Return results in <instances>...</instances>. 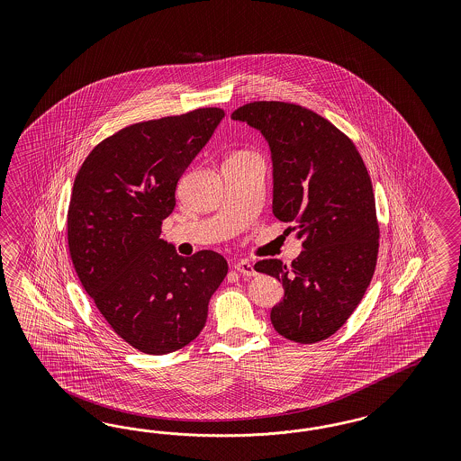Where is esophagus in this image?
I'll use <instances>...</instances> for the list:
<instances>
[{"mask_svg": "<svg viewBox=\"0 0 461 461\" xmlns=\"http://www.w3.org/2000/svg\"><path fill=\"white\" fill-rule=\"evenodd\" d=\"M235 270L240 272L241 276H247V277H253V276H257L255 268H253L250 262H247V260H241V262L235 264Z\"/></svg>", "mask_w": 461, "mask_h": 461, "instance_id": "obj_1", "label": "esophagus"}]
</instances>
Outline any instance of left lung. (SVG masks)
<instances>
[{"mask_svg": "<svg viewBox=\"0 0 461 461\" xmlns=\"http://www.w3.org/2000/svg\"><path fill=\"white\" fill-rule=\"evenodd\" d=\"M262 131L274 162L276 218L303 240L291 266L276 258L255 270L279 279L284 299L270 311L279 335L318 343L348 321L374 277L377 211L368 170L355 143L304 106L253 101L231 113Z\"/></svg>", "mask_w": 461, "mask_h": 461, "instance_id": "8db88e82", "label": "left lung"}]
</instances>
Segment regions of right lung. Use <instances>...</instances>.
<instances>
[{
  "label": "right lung",
  "instance_id": "1",
  "mask_svg": "<svg viewBox=\"0 0 461 461\" xmlns=\"http://www.w3.org/2000/svg\"><path fill=\"white\" fill-rule=\"evenodd\" d=\"M221 108L125 126L79 168L68 211L72 266L113 331L147 355L189 345L228 274L223 255L184 258L160 238L184 170L223 120Z\"/></svg>",
  "mask_w": 461,
  "mask_h": 461
}]
</instances>
